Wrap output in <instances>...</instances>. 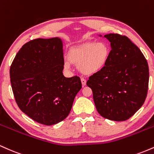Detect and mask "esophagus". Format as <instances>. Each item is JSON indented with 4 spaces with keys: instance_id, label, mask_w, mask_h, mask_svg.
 I'll return each instance as SVG.
<instances>
[{
    "instance_id": "34e87169",
    "label": "esophagus",
    "mask_w": 154,
    "mask_h": 154,
    "mask_svg": "<svg viewBox=\"0 0 154 154\" xmlns=\"http://www.w3.org/2000/svg\"><path fill=\"white\" fill-rule=\"evenodd\" d=\"M81 82H82V86H85L86 85V82H87V81H86L85 79H84L83 77H82V78H81Z\"/></svg>"
}]
</instances>
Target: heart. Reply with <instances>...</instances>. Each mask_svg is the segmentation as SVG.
<instances>
[{
    "instance_id": "b5f03b06",
    "label": "heart",
    "mask_w": 154,
    "mask_h": 154,
    "mask_svg": "<svg viewBox=\"0 0 154 154\" xmlns=\"http://www.w3.org/2000/svg\"><path fill=\"white\" fill-rule=\"evenodd\" d=\"M110 48L106 43H86L70 49L68 53L70 61L64 62V68L69 69L70 62L78 66L82 73L93 75L106 66L110 56Z\"/></svg>"
}]
</instances>
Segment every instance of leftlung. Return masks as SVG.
<instances>
[{"mask_svg":"<svg viewBox=\"0 0 154 154\" xmlns=\"http://www.w3.org/2000/svg\"><path fill=\"white\" fill-rule=\"evenodd\" d=\"M111 43L108 62L101 71L89 77L93 100L100 115L113 121L130 119L143 106L149 81L148 62L128 37L104 35Z\"/></svg>","mask_w":154,"mask_h":154,"instance_id":"1","label":"left lung"}]
</instances>
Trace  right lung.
<instances>
[{
	"instance_id": "obj_1",
	"label": "right lung",
	"mask_w": 154,
	"mask_h": 154,
	"mask_svg": "<svg viewBox=\"0 0 154 154\" xmlns=\"http://www.w3.org/2000/svg\"><path fill=\"white\" fill-rule=\"evenodd\" d=\"M62 48L58 38L30 40L21 48L10 67L17 105L42 125H55L66 119L82 88L78 76L63 75Z\"/></svg>"
}]
</instances>
